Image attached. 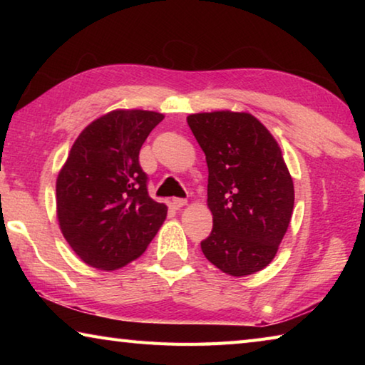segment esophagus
Instances as JSON below:
<instances>
[{
  "instance_id": "obj_1",
  "label": "esophagus",
  "mask_w": 365,
  "mask_h": 365,
  "mask_svg": "<svg viewBox=\"0 0 365 365\" xmlns=\"http://www.w3.org/2000/svg\"><path fill=\"white\" fill-rule=\"evenodd\" d=\"M185 205H187V200H183V197H174V200H172V206L175 209H180Z\"/></svg>"
}]
</instances>
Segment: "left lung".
Here are the masks:
<instances>
[{"label": "left lung", "instance_id": "left-lung-1", "mask_svg": "<svg viewBox=\"0 0 365 365\" xmlns=\"http://www.w3.org/2000/svg\"><path fill=\"white\" fill-rule=\"evenodd\" d=\"M187 122L209 170L212 232L201 242L202 252L232 277L262 270L279 251L294 205L279 143L248 113H200Z\"/></svg>", "mask_w": 365, "mask_h": 365}]
</instances>
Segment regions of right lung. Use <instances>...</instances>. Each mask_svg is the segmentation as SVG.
I'll return each mask as SVG.
<instances>
[{
  "instance_id": "1",
  "label": "right lung",
  "mask_w": 365,
  "mask_h": 365,
  "mask_svg": "<svg viewBox=\"0 0 365 365\" xmlns=\"http://www.w3.org/2000/svg\"><path fill=\"white\" fill-rule=\"evenodd\" d=\"M164 119L141 109H117L85 127L56 180L61 232L85 264L120 269L143 255L168 215L148 195L140 150Z\"/></svg>"
}]
</instances>
